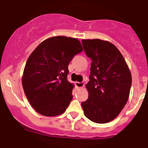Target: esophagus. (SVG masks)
Segmentation results:
<instances>
[{"mask_svg":"<svg viewBox=\"0 0 148 148\" xmlns=\"http://www.w3.org/2000/svg\"><path fill=\"white\" fill-rule=\"evenodd\" d=\"M75 85H76V86H77V87L82 88V87H83L84 86V84L83 82H76Z\"/></svg>","mask_w":148,"mask_h":148,"instance_id":"34e87169","label":"esophagus"}]
</instances>
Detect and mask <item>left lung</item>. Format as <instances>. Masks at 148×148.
<instances>
[{"label": "left lung", "instance_id": "1", "mask_svg": "<svg viewBox=\"0 0 148 148\" xmlns=\"http://www.w3.org/2000/svg\"><path fill=\"white\" fill-rule=\"evenodd\" d=\"M86 56L92 60L89 97L82 102L84 114L96 123L115 119L128 100L132 75L122 53L112 43L100 39L82 40Z\"/></svg>", "mask_w": 148, "mask_h": 148}]
</instances>
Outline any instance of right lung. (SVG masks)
Listing matches in <instances>:
<instances>
[{
	"instance_id": "1",
	"label": "right lung",
	"mask_w": 148,
	"mask_h": 148,
	"mask_svg": "<svg viewBox=\"0 0 148 148\" xmlns=\"http://www.w3.org/2000/svg\"><path fill=\"white\" fill-rule=\"evenodd\" d=\"M82 51L78 39L58 36L44 40L31 53L23 70L22 85L37 112L53 117L66 111L74 88L67 80L68 65Z\"/></svg>"
}]
</instances>
